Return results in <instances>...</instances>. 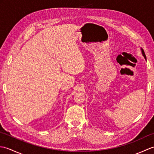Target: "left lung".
Segmentation results:
<instances>
[{
    "label": "left lung",
    "mask_w": 154,
    "mask_h": 154,
    "mask_svg": "<svg viewBox=\"0 0 154 154\" xmlns=\"http://www.w3.org/2000/svg\"><path fill=\"white\" fill-rule=\"evenodd\" d=\"M141 51H142V55H143V57L145 58V60H146V55H145V53H144V51H143V50H142V49H141Z\"/></svg>",
    "instance_id": "1"
}]
</instances>
